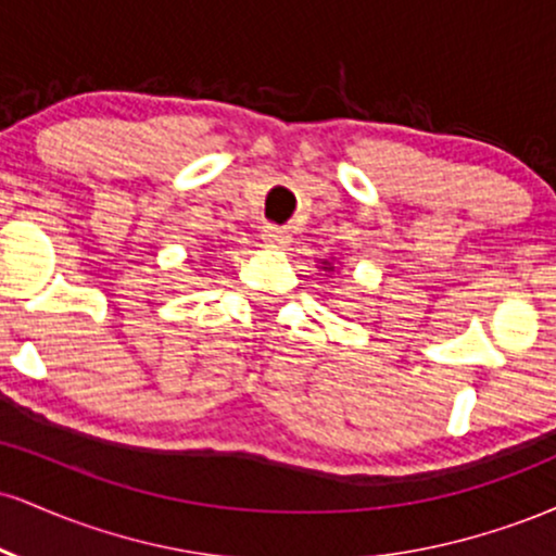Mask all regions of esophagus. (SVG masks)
Segmentation results:
<instances>
[{
  "label": "esophagus",
  "mask_w": 556,
  "mask_h": 556,
  "mask_svg": "<svg viewBox=\"0 0 556 556\" xmlns=\"http://www.w3.org/2000/svg\"><path fill=\"white\" fill-rule=\"evenodd\" d=\"M261 238H264V242L269 248H285L287 242H290V232L277 225H266L264 229H261Z\"/></svg>",
  "instance_id": "obj_1"
}]
</instances>
